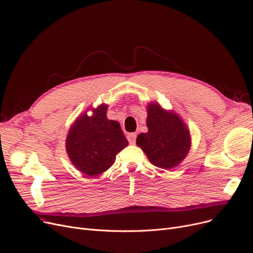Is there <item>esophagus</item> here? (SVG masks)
<instances>
[{
  "label": "esophagus",
  "mask_w": 253,
  "mask_h": 253,
  "mask_svg": "<svg viewBox=\"0 0 253 253\" xmlns=\"http://www.w3.org/2000/svg\"><path fill=\"white\" fill-rule=\"evenodd\" d=\"M127 139H128L130 145H134L135 139H136V134L135 133H128L127 134Z\"/></svg>",
  "instance_id": "34e87169"
}]
</instances>
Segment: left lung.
Returning a JSON list of instances; mask_svg holds the SVG:
<instances>
[{
    "instance_id": "obj_1",
    "label": "left lung",
    "mask_w": 253,
    "mask_h": 253,
    "mask_svg": "<svg viewBox=\"0 0 253 253\" xmlns=\"http://www.w3.org/2000/svg\"><path fill=\"white\" fill-rule=\"evenodd\" d=\"M148 132L136 137V145L157 168L171 169L187 156L191 147L190 131L177 113L158 102L147 105Z\"/></svg>"
}]
</instances>
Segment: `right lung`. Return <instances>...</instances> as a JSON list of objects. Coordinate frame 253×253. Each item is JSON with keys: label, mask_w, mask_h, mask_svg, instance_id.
I'll use <instances>...</instances> for the list:
<instances>
[{"label": "right lung", "mask_w": 253, "mask_h": 253, "mask_svg": "<svg viewBox=\"0 0 253 253\" xmlns=\"http://www.w3.org/2000/svg\"><path fill=\"white\" fill-rule=\"evenodd\" d=\"M107 104H100L80 115L66 137V152L71 163L87 177H96L115 163L119 152L128 146L119 122L106 117ZM92 110L89 116L86 113Z\"/></svg>", "instance_id": "1"}]
</instances>
